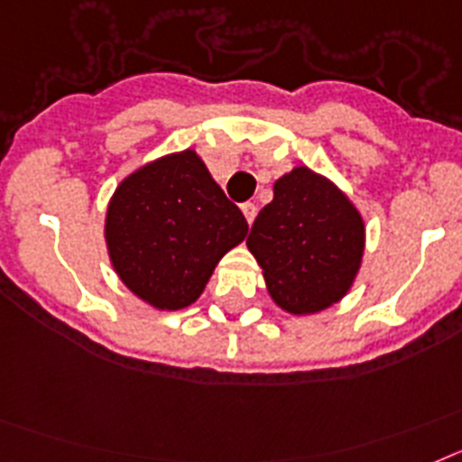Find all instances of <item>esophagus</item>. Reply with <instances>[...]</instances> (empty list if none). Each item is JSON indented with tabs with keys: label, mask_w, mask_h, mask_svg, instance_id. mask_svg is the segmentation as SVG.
<instances>
[{
	"label": "esophagus",
	"mask_w": 462,
	"mask_h": 462,
	"mask_svg": "<svg viewBox=\"0 0 462 462\" xmlns=\"http://www.w3.org/2000/svg\"><path fill=\"white\" fill-rule=\"evenodd\" d=\"M242 214H244V218H246L248 226H251V223H254V218H255V214H258V207H255L254 202H244L242 204Z\"/></svg>",
	"instance_id": "1"
}]
</instances>
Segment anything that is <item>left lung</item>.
<instances>
[{"instance_id": "obj_1", "label": "left lung", "mask_w": 462, "mask_h": 462, "mask_svg": "<svg viewBox=\"0 0 462 462\" xmlns=\"http://www.w3.org/2000/svg\"><path fill=\"white\" fill-rule=\"evenodd\" d=\"M248 251L276 307L326 311L351 291L365 254V220L346 192L300 164L274 181V199L251 226Z\"/></svg>"}]
</instances>
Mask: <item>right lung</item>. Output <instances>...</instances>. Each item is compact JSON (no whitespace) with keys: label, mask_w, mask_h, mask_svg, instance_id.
<instances>
[{"label":"right lung","mask_w":462,"mask_h":462,"mask_svg":"<svg viewBox=\"0 0 462 462\" xmlns=\"http://www.w3.org/2000/svg\"><path fill=\"white\" fill-rule=\"evenodd\" d=\"M248 223L198 151L167 153L127 174L111 195L104 242L123 286L158 311L198 302Z\"/></svg>","instance_id":"right-lung-1"}]
</instances>
